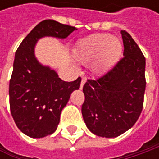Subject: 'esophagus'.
I'll list each match as a JSON object with an SVG mask.
<instances>
[{"label":"esophagus","mask_w":159,"mask_h":159,"mask_svg":"<svg viewBox=\"0 0 159 159\" xmlns=\"http://www.w3.org/2000/svg\"><path fill=\"white\" fill-rule=\"evenodd\" d=\"M86 81H87L86 78H82V79H81V82H80V89H82L83 85L85 84V82H86Z\"/></svg>","instance_id":"obj_1"}]
</instances>
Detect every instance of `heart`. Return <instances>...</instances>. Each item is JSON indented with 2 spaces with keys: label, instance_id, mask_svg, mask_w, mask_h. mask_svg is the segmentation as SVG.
<instances>
[{
  "label": "heart",
  "instance_id": "heart-1",
  "mask_svg": "<svg viewBox=\"0 0 159 159\" xmlns=\"http://www.w3.org/2000/svg\"><path fill=\"white\" fill-rule=\"evenodd\" d=\"M122 51L121 42L109 34H97L81 40L74 50V57L80 63L92 60L91 67L96 72L110 68Z\"/></svg>",
  "mask_w": 159,
  "mask_h": 159
}]
</instances>
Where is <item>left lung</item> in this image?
I'll use <instances>...</instances> for the list:
<instances>
[{
	"instance_id": "8db88e82",
	"label": "left lung",
	"mask_w": 159,
	"mask_h": 159,
	"mask_svg": "<svg viewBox=\"0 0 159 159\" xmlns=\"http://www.w3.org/2000/svg\"><path fill=\"white\" fill-rule=\"evenodd\" d=\"M124 57L110 70L83 87V119L98 136L117 137L130 129L143 108L145 57L126 31H121Z\"/></svg>"
}]
</instances>
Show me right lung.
Returning <instances> with one entry per match:
<instances>
[{"label": "right lung", "mask_w": 159, "mask_h": 159, "mask_svg": "<svg viewBox=\"0 0 159 159\" xmlns=\"http://www.w3.org/2000/svg\"><path fill=\"white\" fill-rule=\"evenodd\" d=\"M76 28L46 19L38 24L16 49L9 80V107L16 126L32 138L49 135L57 130L60 114L81 78L62 80L55 70L39 64L34 57L36 41L43 36L64 39Z\"/></svg>", "instance_id": "add662e5"}]
</instances>
